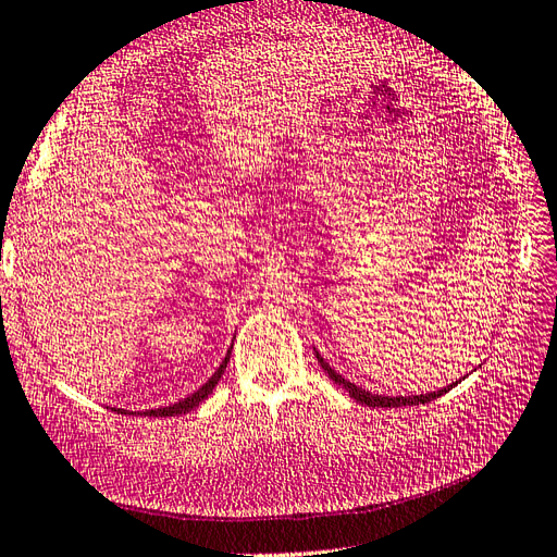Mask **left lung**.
<instances>
[{
  "mask_svg": "<svg viewBox=\"0 0 557 557\" xmlns=\"http://www.w3.org/2000/svg\"><path fill=\"white\" fill-rule=\"evenodd\" d=\"M315 358H318V362H320V367L325 369V374L336 383V385H342L344 391H348V395L356 399V401H360V404H364V407H376V409H391V407H413V404H428V401H432V399H436V397H442L444 393H448L450 387L458 383L455 381L450 387H442V391H436V393H425V395H409V397H383V395H372L369 391H362V387H358L356 383H350V381H346L342 374H336L334 369L320 358V352H315Z\"/></svg>",
  "mask_w": 557,
  "mask_h": 557,
  "instance_id": "1",
  "label": "left lung"
}]
</instances>
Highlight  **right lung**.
Wrapping results in <instances>:
<instances>
[{
    "instance_id": "add662e5",
    "label": "right lung",
    "mask_w": 557,
    "mask_h": 557,
    "mask_svg": "<svg viewBox=\"0 0 557 557\" xmlns=\"http://www.w3.org/2000/svg\"><path fill=\"white\" fill-rule=\"evenodd\" d=\"M227 362H230V350H227V356H225V360L221 362V367L215 369V374L199 387V391H195L193 395H188L185 399H181V401H176V404H172V407H162V409H148V411H144V416H153V418H166V416H181V413H188V411H193L195 407H199L201 401H205L211 393H213V387L218 385V381H221V376H223V372H225V367H227ZM115 411V409H113ZM117 413H127L125 409H117Z\"/></svg>"
}]
</instances>
